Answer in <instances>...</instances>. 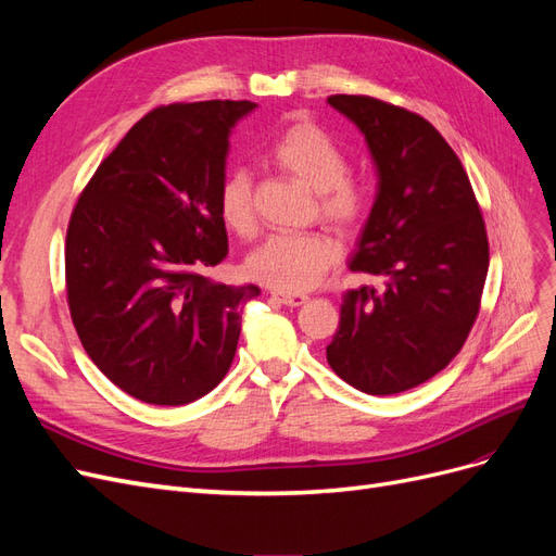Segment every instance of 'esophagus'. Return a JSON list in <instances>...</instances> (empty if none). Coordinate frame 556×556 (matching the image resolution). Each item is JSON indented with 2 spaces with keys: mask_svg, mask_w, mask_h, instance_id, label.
Instances as JSON below:
<instances>
[{
  "mask_svg": "<svg viewBox=\"0 0 556 556\" xmlns=\"http://www.w3.org/2000/svg\"><path fill=\"white\" fill-rule=\"evenodd\" d=\"M271 296L285 306H304L308 301L306 294H294V292H271Z\"/></svg>",
  "mask_w": 556,
  "mask_h": 556,
  "instance_id": "34e87169",
  "label": "esophagus"
}]
</instances>
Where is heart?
<instances>
[{"instance_id": "b5f03b06", "label": "heart", "mask_w": 556, "mask_h": 556, "mask_svg": "<svg viewBox=\"0 0 556 556\" xmlns=\"http://www.w3.org/2000/svg\"><path fill=\"white\" fill-rule=\"evenodd\" d=\"M280 169L290 172L319 192V213L343 229L357 227L371 201L357 182L348 178L345 150L313 121H296L285 127L268 146ZM217 211L223 223L248 233L255 225L252 178L245 169H229L217 185ZM341 260V245L325 231L271 233L245 262L248 274L278 292H306L323 280Z\"/></svg>"}]
</instances>
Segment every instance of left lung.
Returning <instances> with one entry per match:
<instances>
[{
  "label": "left lung",
  "mask_w": 556,
  "mask_h": 556,
  "mask_svg": "<svg viewBox=\"0 0 556 556\" xmlns=\"http://www.w3.org/2000/svg\"><path fill=\"white\" fill-rule=\"evenodd\" d=\"M327 102L362 129L378 172L350 271L384 278L382 292L343 294L327 362L359 392L399 394L466 343L490 268L486 229L457 153L422 115L364 94Z\"/></svg>",
  "instance_id": "obj_1"
}]
</instances>
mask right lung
<instances>
[{
	"mask_svg": "<svg viewBox=\"0 0 556 556\" xmlns=\"http://www.w3.org/2000/svg\"><path fill=\"white\" fill-rule=\"evenodd\" d=\"M252 102L143 115L80 192L64 245L66 301L88 357L129 396L182 406L220 382L255 285L211 282L227 257L217 211L229 134Z\"/></svg>",
	"mask_w": 556,
	"mask_h": 556,
	"instance_id": "add662e5",
	"label": "right lung"
}]
</instances>
